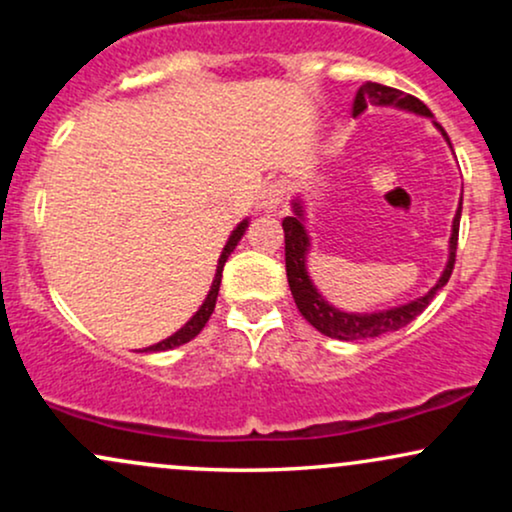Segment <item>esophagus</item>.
Listing matches in <instances>:
<instances>
[{"instance_id": "esophagus-1", "label": "esophagus", "mask_w": 512, "mask_h": 512, "mask_svg": "<svg viewBox=\"0 0 512 512\" xmlns=\"http://www.w3.org/2000/svg\"><path fill=\"white\" fill-rule=\"evenodd\" d=\"M281 202H284V185L274 182V185H267L260 192V197H257V209L264 211V214H269V211L279 209Z\"/></svg>"}]
</instances>
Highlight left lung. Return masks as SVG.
Instances as JSON below:
<instances>
[{
  "mask_svg": "<svg viewBox=\"0 0 512 512\" xmlns=\"http://www.w3.org/2000/svg\"><path fill=\"white\" fill-rule=\"evenodd\" d=\"M370 105H378V108H397L407 110V113L421 115V117H433L431 110L426 108L419 98L409 96V93L397 91V88L375 84V81H366L356 93L354 101V117L366 113ZM440 134H443L445 142L450 144L445 129L433 122ZM291 216H286L284 223V240H286V276H289L291 296L296 301L298 310L317 332H322L325 337L342 339V342H356V339H370L380 337V334L397 332L404 325H409L416 315H421L426 310V305L436 298V293L448 284L452 267H455V250H457V233H460V216H462V197L460 207L455 211V219H452V231H450V245H448V262H445L443 274L438 276L436 286L424 296L414 298V301L395 305V308L385 310H373V313H346V310L334 308V305L317 291L308 274V255H310V236L305 231V202L303 197L291 199Z\"/></svg>",
  "mask_w": 512,
  "mask_h": 512,
  "instance_id": "8db88e82",
  "label": "left lung"
}]
</instances>
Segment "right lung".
<instances>
[{
  "label": "right lung",
  "mask_w": 512,
  "mask_h": 512,
  "mask_svg": "<svg viewBox=\"0 0 512 512\" xmlns=\"http://www.w3.org/2000/svg\"><path fill=\"white\" fill-rule=\"evenodd\" d=\"M248 226H250V221H248V219H243V221L238 223L236 228H233L231 236H228L226 245H223V250H221V255H219V264H216L214 281H211L207 298H204V303L199 305L197 313L192 315L190 320H187L185 325H182L178 332L170 334L168 339H163V342H158V344H154V346H149V349H144V351H168V349H175V346H182V344L190 342V339H195L197 334L204 330V325H207L209 317H211V313H214V308H216V298H219V286H221L223 264H226L228 257H231V252L236 250V245L240 243V238L245 236V231H248Z\"/></svg>",
  "instance_id": "obj_1"
}]
</instances>
